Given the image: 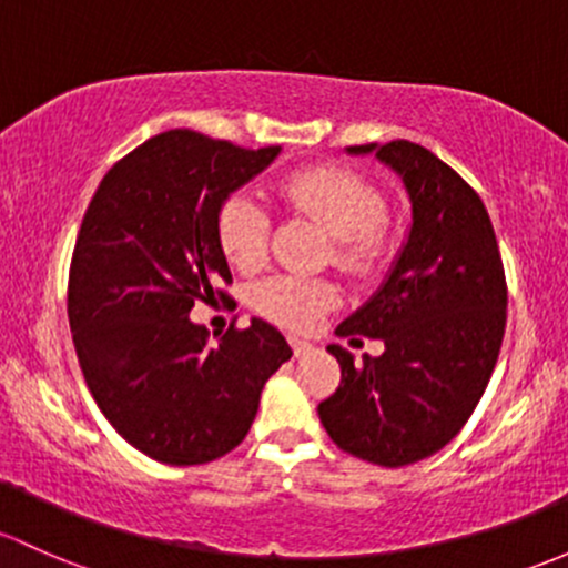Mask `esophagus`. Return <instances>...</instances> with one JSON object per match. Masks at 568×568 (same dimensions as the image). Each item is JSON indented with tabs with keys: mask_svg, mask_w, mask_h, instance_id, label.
<instances>
[{
	"mask_svg": "<svg viewBox=\"0 0 568 568\" xmlns=\"http://www.w3.org/2000/svg\"><path fill=\"white\" fill-rule=\"evenodd\" d=\"M291 348H294V356H296V359H302V356L313 354V351H315V345L304 343V339H296V337H291Z\"/></svg>",
	"mask_w": 568,
	"mask_h": 568,
	"instance_id": "1",
	"label": "esophagus"
}]
</instances>
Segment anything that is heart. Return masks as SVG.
Returning <instances> with one entry per match:
<instances>
[{"mask_svg": "<svg viewBox=\"0 0 568 568\" xmlns=\"http://www.w3.org/2000/svg\"><path fill=\"white\" fill-rule=\"evenodd\" d=\"M280 193L291 206L318 220L334 236V261L364 272L378 258L384 199L367 179L337 165H315L288 176ZM214 234L231 266L250 272L266 258L268 212L255 195L231 193L214 214ZM337 302L332 283L307 274H274L253 288V307L285 329H313Z\"/></svg>", "mask_w": 568, "mask_h": 568, "instance_id": "obj_1", "label": "heart"}]
</instances>
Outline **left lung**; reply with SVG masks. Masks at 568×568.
Returning <instances> with one entry per match:
<instances>
[{
    "label": "left lung",
    "mask_w": 568,
    "mask_h": 568,
    "mask_svg": "<svg viewBox=\"0 0 568 568\" xmlns=\"http://www.w3.org/2000/svg\"><path fill=\"white\" fill-rule=\"evenodd\" d=\"M403 179L410 229L389 277L337 337L384 339L362 364L339 345L337 392L321 425L348 455L399 468L444 449L474 414L506 329V277L493 223L476 190L419 143L348 146Z\"/></svg>",
    "instance_id": "8db88e82"
}]
</instances>
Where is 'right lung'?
<instances>
[{
  "label": "right lung",
  "mask_w": 568,
  "mask_h": 568,
  "mask_svg": "<svg viewBox=\"0 0 568 568\" xmlns=\"http://www.w3.org/2000/svg\"><path fill=\"white\" fill-rule=\"evenodd\" d=\"M277 154L169 130L113 163L83 214L68 283L83 381L113 429L158 463L229 455L294 354L261 318L217 345L190 321L195 302L229 300L217 206Z\"/></svg>",
  "instance_id": "add662e5"
}]
</instances>
